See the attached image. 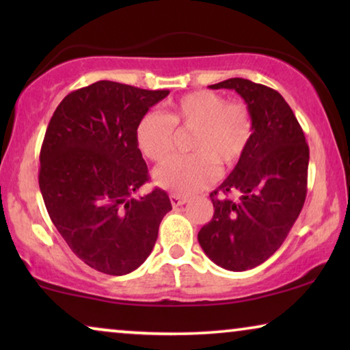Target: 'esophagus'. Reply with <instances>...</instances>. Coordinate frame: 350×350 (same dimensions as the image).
I'll return each instance as SVG.
<instances>
[{
	"label": "esophagus",
	"mask_w": 350,
	"mask_h": 350,
	"mask_svg": "<svg viewBox=\"0 0 350 350\" xmlns=\"http://www.w3.org/2000/svg\"><path fill=\"white\" fill-rule=\"evenodd\" d=\"M170 202H172V207L174 208H178L181 205L186 204V199L181 198V196H176V194H172L170 196Z\"/></svg>",
	"instance_id": "obj_1"
}]
</instances>
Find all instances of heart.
<instances>
[{
	"label": "heart",
	"instance_id": "b5f03b06",
	"mask_svg": "<svg viewBox=\"0 0 350 350\" xmlns=\"http://www.w3.org/2000/svg\"><path fill=\"white\" fill-rule=\"evenodd\" d=\"M193 131L188 156H176L154 172V183L176 196H191L208 186L219 170L232 169L245 154L253 119L241 102H228L213 90H196L167 105L165 114H143L135 142L143 156L162 162L174 150L175 132Z\"/></svg>",
	"mask_w": 350,
	"mask_h": 350
}]
</instances>
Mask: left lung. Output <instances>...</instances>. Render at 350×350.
I'll use <instances>...</instances> for the list:
<instances>
[{
    "mask_svg": "<svg viewBox=\"0 0 350 350\" xmlns=\"http://www.w3.org/2000/svg\"><path fill=\"white\" fill-rule=\"evenodd\" d=\"M210 89H232L245 100L253 135L242 159L210 194L213 218L198 239L215 265L247 271L279 250L299 217L308 193L309 146L298 119L277 90L243 78ZM218 193L237 199L218 198Z\"/></svg>",
    "mask_w": 350,
    "mask_h": 350,
    "instance_id": "1",
    "label": "left lung"
}]
</instances>
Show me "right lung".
<instances>
[{
	"instance_id": "add662e5",
	"label": "right lung",
	"mask_w": 350,
	"mask_h": 350,
	"mask_svg": "<svg viewBox=\"0 0 350 350\" xmlns=\"http://www.w3.org/2000/svg\"><path fill=\"white\" fill-rule=\"evenodd\" d=\"M167 95L98 81L66 95L47 126L40 152L47 213L71 252L103 274L142 266L172 210L164 189L133 198L150 180L137 124Z\"/></svg>"
}]
</instances>
